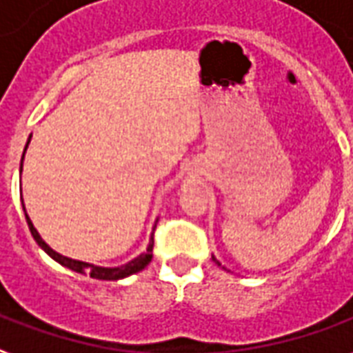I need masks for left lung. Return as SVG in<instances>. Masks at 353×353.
<instances>
[{
	"label": "left lung",
	"mask_w": 353,
	"mask_h": 353,
	"mask_svg": "<svg viewBox=\"0 0 353 353\" xmlns=\"http://www.w3.org/2000/svg\"><path fill=\"white\" fill-rule=\"evenodd\" d=\"M212 261H214V263H216V265H222V263H220V261H218V259H216V258H214V256H212Z\"/></svg>",
	"instance_id": "left-lung-1"
}]
</instances>
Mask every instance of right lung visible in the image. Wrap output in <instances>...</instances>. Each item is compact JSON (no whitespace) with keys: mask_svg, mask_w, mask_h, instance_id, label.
Instances as JSON below:
<instances>
[{"mask_svg":"<svg viewBox=\"0 0 353 353\" xmlns=\"http://www.w3.org/2000/svg\"><path fill=\"white\" fill-rule=\"evenodd\" d=\"M30 141H32V135L28 137V143H26V148H24V154H22V161H20V174H22V163H24V156H26V150H28V145H30ZM22 208H24V214H26V222H28V228L32 231L33 239H35V243L39 244L41 248L54 259V261H58L60 265L63 267H68L71 271L74 272H81V274H88L92 279H97V280H122L125 276H131V274H135V272L143 271L146 265L152 261V246H154V233L150 235V241H148V246H146V250L143 254H139L137 258H133L131 261L123 265H118V267H99V265H94V263H86V261H79V259H71L68 256H61L58 254L56 250H52L48 244L43 241V236L39 235V231L35 230V225L33 222L30 220V216L26 212V207H24V201H22ZM154 230H156V225H154ZM152 230V231H154Z\"/></svg>","mask_w":353,"mask_h":353,"instance_id":"add662e5","label":"right lung"}]
</instances>
